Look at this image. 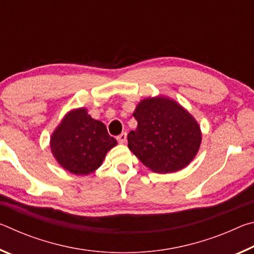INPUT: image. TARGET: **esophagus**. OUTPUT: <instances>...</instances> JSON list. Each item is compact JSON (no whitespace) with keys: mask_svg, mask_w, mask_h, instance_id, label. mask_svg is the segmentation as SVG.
Returning a JSON list of instances; mask_svg holds the SVG:
<instances>
[{"mask_svg":"<svg viewBox=\"0 0 254 254\" xmlns=\"http://www.w3.org/2000/svg\"><path fill=\"white\" fill-rule=\"evenodd\" d=\"M117 140L120 143H124L127 141V132H122L121 134L117 136Z\"/></svg>","mask_w":254,"mask_h":254,"instance_id":"obj_1","label":"esophagus"}]
</instances>
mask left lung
I'll list each match as a JSON object with an SVG mask.
<instances>
[{
    "mask_svg": "<svg viewBox=\"0 0 254 254\" xmlns=\"http://www.w3.org/2000/svg\"><path fill=\"white\" fill-rule=\"evenodd\" d=\"M133 117L137 127L127 134V145L154 173L178 171L196 156L201 141L199 126L175 101L145 98L137 104Z\"/></svg>",
    "mask_w": 254,
    "mask_h": 254,
    "instance_id": "left-lung-1",
    "label": "left lung"
}]
</instances>
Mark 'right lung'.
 I'll return each mask as SVG.
<instances>
[{"mask_svg": "<svg viewBox=\"0 0 254 254\" xmlns=\"http://www.w3.org/2000/svg\"><path fill=\"white\" fill-rule=\"evenodd\" d=\"M115 145L117 140L109 134L105 124L92 119L85 109L68 113L50 139L55 158L75 175L95 171Z\"/></svg>", "mask_w": 254, "mask_h": 254, "instance_id": "right-lung-1", "label": "right lung"}]
</instances>
